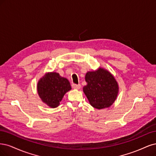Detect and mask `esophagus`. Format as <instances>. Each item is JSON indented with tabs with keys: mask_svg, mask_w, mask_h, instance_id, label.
<instances>
[{
	"mask_svg": "<svg viewBox=\"0 0 156 156\" xmlns=\"http://www.w3.org/2000/svg\"><path fill=\"white\" fill-rule=\"evenodd\" d=\"M72 87H73V88L74 89L78 90V89H80V88H81V85H80V84H78V85H77V84H73L72 85Z\"/></svg>",
	"mask_w": 156,
	"mask_h": 156,
	"instance_id": "obj_1",
	"label": "esophagus"
}]
</instances>
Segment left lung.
<instances>
[{"label": "left lung", "instance_id": "obj_1", "mask_svg": "<svg viewBox=\"0 0 156 156\" xmlns=\"http://www.w3.org/2000/svg\"><path fill=\"white\" fill-rule=\"evenodd\" d=\"M85 80L87 85L83 87V91L93 108H107L116 100L119 91V84L107 69L99 67L96 71H88Z\"/></svg>", "mask_w": 156, "mask_h": 156}]
</instances>
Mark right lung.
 I'll return each instance as SVG.
<instances>
[{"mask_svg":"<svg viewBox=\"0 0 156 156\" xmlns=\"http://www.w3.org/2000/svg\"><path fill=\"white\" fill-rule=\"evenodd\" d=\"M71 90L69 80L56 72L47 73L39 79L37 91L41 101L51 108H57L65 94Z\"/></svg>","mask_w":156,"mask_h":156,"instance_id":"obj_1","label":"right lung"}]
</instances>
